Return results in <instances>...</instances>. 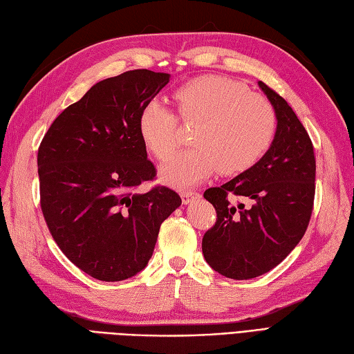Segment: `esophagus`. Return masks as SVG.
I'll return each mask as SVG.
<instances>
[{
  "instance_id": "esophagus-1",
  "label": "esophagus",
  "mask_w": 354,
  "mask_h": 354,
  "mask_svg": "<svg viewBox=\"0 0 354 354\" xmlns=\"http://www.w3.org/2000/svg\"><path fill=\"white\" fill-rule=\"evenodd\" d=\"M198 197H200V194L195 192V191H185V192H182V201H183V204H189V203H192L195 198H198Z\"/></svg>"
}]
</instances>
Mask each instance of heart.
Returning a JSON list of instances; mask_svg holds the SVG:
<instances>
[{
	"label": "heart",
	"mask_w": 354,
	"mask_h": 354,
	"mask_svg": "<svg viewBox=\"0 0 354 354\" xmlns=\"http://www.w3.org/2000/svg\"><path fill=\"white\" fill-rule=\"evenodd\" d=\"M177 115L159 100L140 112L139 133L148 150L168 160L182 142L178 120L195 127L189 150L160 168L162 182L178 189L203 182L214 172L239 174L270 150L277 131L272 104L245 84L224 77H200L176 92Z\"/></svg>",
	"instance_id": "b5f03b06"
}]
</instances>
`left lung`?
Here are the masks:
<instances>
[{"label":"left lung","instance_id":"obj_1","mask_svg":"<svg viewBox=\"0 0 354 354\" xmlns=\"http://www.w3.org/2000/svg\"><path fill=\"white\" fill-rule=\"evenodd\" d=\"M277 115V131L262 159L230 182L209 187L216 223L203 236L206 262L224 277L248 280L277 266L301 241L315 197L313 145L292 109L259 82ZM230 193L252 204L232 205Z\"/></svg>","mask_w":354,"mask_h":354}]
</instances>
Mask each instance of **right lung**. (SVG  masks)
<instances>
[{
  "label": "right lung",
  "instance_id": "right-lung-1",
  "mask_svg": "<svg viewBox=\"0 0 354 354\" xmlns=\"http://www.w3.org/2000/svg\"><path fill=\"white\" fill-rule=\"evenodd\" d=\"M148 69L106 78L62 112L37 151L41 207L64 254L91 277L120 281L150 261L160 224L182 198L156 177L139 133L142 109L168 84Z\"/></svg>",
  "mask_w": 354,
  "mask_h": 354
}]
</instances>
